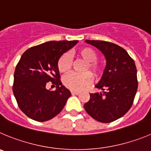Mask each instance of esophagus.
I'll use <instances>...</instances> for the list:
<instances>
[{
    "instance_id": "34e87169",
    "label": "esophagus",
    "mask_w": 151,
    "mask_h": 151,
    "mask_svg": "<svg viewBox=\"0 0 151 151\" xmlns=\"http://www.w3.org/2000/svg\"><path fill=\"white\" fill-rule=\"evenodd\" d=\"M70 93H71L72 95H79V94H80V92H78V91L71 90V91H70Z\"/></svg>"
}]
</instances>
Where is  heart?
Masks as SVG:
<instances>
[{"mask_svg": "<svg viewBox=\"0 0 151 151\" xmlns=\"http://www.w3.org/2000/svg\"><path fill=\"white\" fill-rule=\"evenodd\" d=\"M77 56L86 62L84 70H89L94 77H100L104 71V66L102 63L98 62V54L91 47H84L77 52ZM57 67L61 73H68L72 67V60L68 52L64 53L59 58ZM90 73L83 74L71 73L63 78V83L66 87L74 91H80L92 82V76Z\"/></svg>", "mask_w": 151, "mask_h": 151, "instance_id": "obj_1", "label": "heart"}]
</instances>
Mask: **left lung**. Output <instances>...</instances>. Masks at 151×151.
Listing matches in <instances>:
<instances>
[{
  "label": "left lung",
  "instance_id": "1",
  "mask_svg": "<svg viewBox=\"0 0 151 151\" xmlns=\"http://www.w3.org/2000/svg\"><path fill=\"white\" fill-rule=\"evenodd\" d=\"M86 42L99 49L104 55L107 65L96 87L102 93H91L84 109L89 116L101 123H111L128 112L137 89V69L128 52L115 43L103 40Z\"/></svg>",
  "mask_w": 151,
  "mask_h": 151
}]
</instances>
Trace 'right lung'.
Returning a JSON list of instances; mask_svg holds the SVG:
<instances>
[{
  "label": "right lung",
  "instance_id": "1",
  "mask_svg": "<svg viewBox=\"0 0 151 151\" xmlns=\"http://www.w3.org/2000/svg\"><path fill=\"white\" fill-rule=\"evenodd\" d=\"M78 40L49 41L28 49L14 72L13 92L18 106L27 116L38 122L47 121L59 114L70 96L60 81L57 67L59 58ZM52 82L57 89H45Z\"/></svg>",
  "mask_w": 151,
  "mask_h": 151
}]
</instances>
